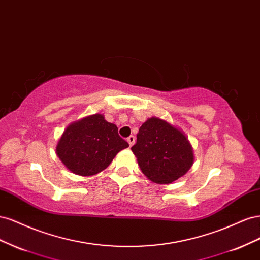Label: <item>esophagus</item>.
Wrapping results in <instances>:
<instances>
[{
	"label": "esophagus",
	"instance_id": "1",
	"mask_svg": "<svg viewBox=\"0 0 260 260\" xmlns=\"http://www.w3.org/2000/svg\"><path fill=\"white\" fill-rule=\"evenodd\" d=\"M127 141H128L129 145L132 146L133 144H135V142H136V138H135V136H130V137L127 139Z\"/></svg>",
	"mask_w": 260,
	"mask_h": 260
}]
</instances>
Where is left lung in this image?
<instances>
[{
    "instance_id": "8db88e82",
    "label": "left lung",
    "mask_w": 260,
    "mask_h": 260,
    "mask_svg": "<svg viewBox=\"0 0 260 260\" xmlns=\"http://www.w3.org/2000/svg\"><path fill=\"white\" fill-rule=\"evenodd\" d=\"M131 149L143 174L159 184L185 175L194 160L192 146L183 133L156 117L141 125Z\"/></svg>"
}]
</instances>
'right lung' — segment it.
<instances>
[{
    "label": "right lung",
    "instance_id": "add662e5",
    "mask_svg": "<svg viewBox=\"0 0 260 260\" xmlns=\"http://www.w3.org/2000/svg\"><path fill=\"white\" fill-rule=\"evenodd\" d=\"M129 146L117 125L95 114L68 125L56 147L59 159L79 176H93L108 167L121 149Z\"/></svg>",
    "mask_w": 260,
    "mask_h": 260
}]
</instances>
